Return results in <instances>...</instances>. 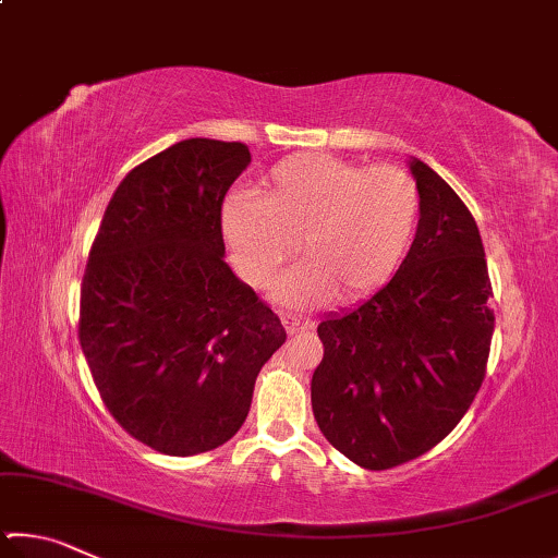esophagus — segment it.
Masks as SVG:
<instances>
[{
	"label": "esophagus",
	"mask_w": 558,
	"mask_h": 558,
	"mask_svg": "<svg viewBox=\"0 0 558 558\" xmlns=\"http://www.w3.org/2000/svg\"><path fill=\"white\" fill-rule=\"evenodd\" d=\"M282 327L288 329V335H298V332H305V329H313V323L310 319H300V317H290V315H282Z\"/></svg>",
	"instance_id": "1"
}]
</instances>
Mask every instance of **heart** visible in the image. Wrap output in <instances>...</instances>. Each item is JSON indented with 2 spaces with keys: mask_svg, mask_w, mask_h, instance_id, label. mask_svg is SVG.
I'll list each match as a JSON object with an SVG mask.
<instances>
[{
  "mask_svg": "<svg viewBox=\"0 0 558 558\" xmlns=\"http://www.w3.org/2000/svg\"><path fill=\"white\" fill-rule=\"evenodd\" d=\"M418 186L401 167H366L332 155H292L272 165L260 194H231L223 241L243 280L276 286L292 256L305 258L282 280L278 300L315 307L354 302L389 280L418 221Z\"/></svg>",
  "mask_w": 558,
  "mask_h": 558,
  "instance_id": "heart-1",
  "label": "heart"
}]
</instances>
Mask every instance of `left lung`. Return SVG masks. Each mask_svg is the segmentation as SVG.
Segmentation results:
<instances>
[{"instance_id": "1", "label": "left lung", "mask_w": 558, "mask_h": 558, "mask_svg": "<svg viewBox=\"0 0 558 558\" xmlns=\"http://www.w3.org/2000/svg\"><path fill=\"white\" fill-rule=\"evenodd\" d=\"M418 231L396 276L319 323L313 374L323 436L356 465L389 470L421 458L458 426L485 381L495 310L477 223L421 159Z\"/></svg>"}]
</instances>
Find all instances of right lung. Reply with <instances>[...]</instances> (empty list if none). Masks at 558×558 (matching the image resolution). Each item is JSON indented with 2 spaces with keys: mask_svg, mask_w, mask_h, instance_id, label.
<instances>
[{
  "mask_svg": "<svg viewBox=\"0 0 558 558\" xmlns=\"http://www.w3.org/2000/svg\"><path fill=\"white\" fill-rule=\"evenodd\" d=\"M248 162L243 143L167 147L122 179L90 245L81 349L112 418L165 456L231 440L286 342L278 315L223 263L221 206Z\"/></svg>",
  "mask_w": 558,
  "mask_h": 558,
  "instance_id": "right-lung-1",
  "label": "right lung"
}]
</instances>
